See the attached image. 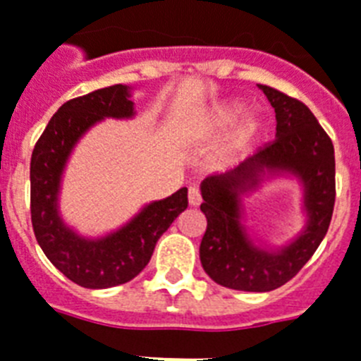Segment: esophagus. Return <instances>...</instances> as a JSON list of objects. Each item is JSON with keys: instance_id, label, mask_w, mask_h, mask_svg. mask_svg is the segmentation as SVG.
<instances>
[{"instance_id": "obj_1", "label": "esophagus", "mask_w": 361, "mask_h": 361, "mask_svg": "<svg viewBox=\"0 0 361 361\" xmlns=\"http://www.w3.org/2000/svg\"><path fill=\"white\" fill-rule=\"evenodd\" d=\"M189 204L192 205V207H196V205L202 204V195H200V189L195 185L189 187Z\"/></svg>"}]
</instances>
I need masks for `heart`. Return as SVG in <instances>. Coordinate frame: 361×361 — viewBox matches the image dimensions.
Returning <instances> with one entry per match:
<instances>
[{"instance_id":"obj_1","label":"heart","mask_w":361,"mask_h":361,"mask_svg":"<svg viewBox=\"0 0 361 361\" xmlns=\"http://www.w3.org/2000/svg\"><path fill=\"white\" fill-rule=\"evenodd\" d=\"M240 111H242V104H238V102H231V104L220 106L218 110H214L213 117H211V126L216 130L227 128V126H231V124L235 123V119L240 115ZM259 128H260L259 115L247 114L246 117L240 121L237 132H235V143L237 145L247 143L251 137H255Z\"/></svg>"}]
</instances>
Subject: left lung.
<instances>
[{
    "mask_svg": "<svg viewBox=\"0 0 361 361\" xmlns=\"http://www.w3.org/2000/svg\"><path fill=\"white\" fill-rule=\"evenodd\" d=\"M259 87L274 106L277 137L233 172L205 178L200 205L207 218L200 244L205 274L214 283L242 292H269L295 277L325 238L336 202L334 145L325 130L307 104L275 87ZM264 170L299 175L309 211L307 229L275 254L253 247L240 224V195L252 188Z\"/></svg>",
    "mask_w": 361,
    "mask_h": 361,
    "instance_id": "8db88e82",
    "label": "left lung"
}]
</instances>
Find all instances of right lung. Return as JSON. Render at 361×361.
I'll return each mask as SVG.
<instances>
[{"instance_id":"1","label":"right lung","mask_w":361,"mask_h":361,"mask_svg":"<svg viewBox=\"0 0 361 361\" xmlns=\"http://www.w3.org/2000/svg\"><path fill=\"white\" fill-rule=\"evenodd\" d=\"M134 102L123 84L71 99L59 108L36 141L31 157V222L45 257L84 288H111L137 277L156 242L189 205L187 189L147 207L130 224L99 240H86L63 226L56 209L60 176L71 148L104 117H132Z\"/></svg>"}]
</instances>
